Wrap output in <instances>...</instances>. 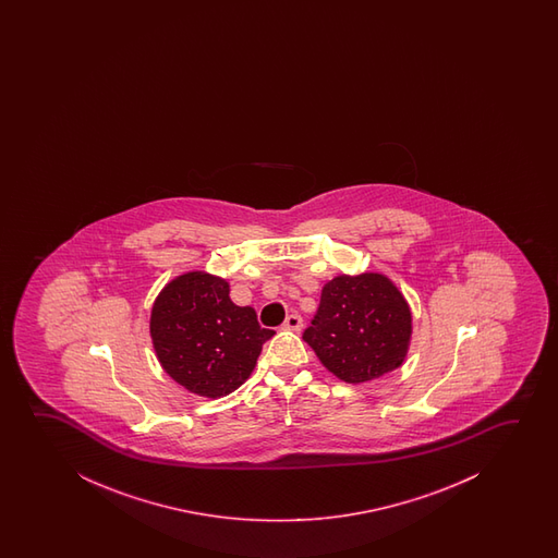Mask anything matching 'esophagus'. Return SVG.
Masks as SVG:
<instances>
[{
  "label": "esophagus",
  "mask_w": 558,
  "mask_h": 558,
  "mask_svg": "<svg viewBox=\"0 0 558 558\" xmlns=\"http://www.w3.org/2000/svg\"><path fill=\"white\" fill-rule=\"evenodd\" d=\"M283 329H291V331H301L303 329V318L299 314H290L286 322H283Z\"/></svg>",
  "instance_id": "esophagus-1"
}]
</instances>
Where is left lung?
Returning <instances> with one entry per match:
<instances>
[{"label":"left lung","mask_w":558,"mask_h":558,"mask_svg":"<svg viewBox=\"0 0 558 558\" xmlns=\"http://www.w3.org/2000/svg\"><path fill=\"white\" fill-rule=\"evenodd\" d=\"M410 337L404 295L377 272L329 280L303 333L322 364L347 383L372 381L402 366Z\"/></svg>","instance_id":"left-lung-1"}]
</instances>
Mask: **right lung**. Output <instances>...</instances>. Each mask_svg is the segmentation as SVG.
Wrapping results in <instances>:
<instances>
[{
	"mask_svg": "<svg viewBox=\"0 0 558 558\" xmlns=\"http://www.w3.org/2000/svg\"><path fill=\"white\" fill-rule=\"evenodd\" d=\"M229 282L207 272H186L160 291L150 314V337L166 374L206 398L225 397L252 375L263 343L252 306L230 301Z\"/></svg>",
	"mask_w": 558,
	"mask_h": 558,
	"instance_id": "1",
	"label": "right lung"
}]
</instances>
